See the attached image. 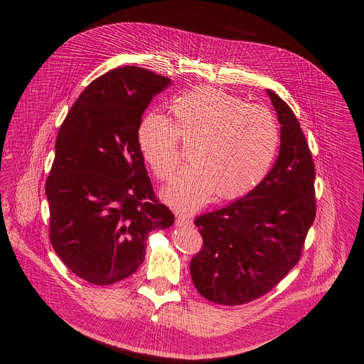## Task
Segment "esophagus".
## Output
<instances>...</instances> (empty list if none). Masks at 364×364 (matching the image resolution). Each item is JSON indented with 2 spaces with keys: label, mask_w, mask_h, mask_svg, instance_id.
<instances>
[{
  "label": "esophagus",
  "mask_w": 364,
  "mask_h": 364,
  "mask_svg": "<svg viewBox=\"0 0 364 364\" xmlns=\"http://www.w3.org/2000/svg\"><path fill=\"white\" fill-rule=\"evenodd\" d=\"M176 224L178 225V227H190L193 224V221L190 220V218H187V217H178L177 220H176Z\"/></svg>",
  "instance_id": "34e87169"
}]
</instances>
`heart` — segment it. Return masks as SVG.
<instances>
[{"label":"heart","instance_id":"obj_1","mask_svg":"<svg viewBox=\"0 0 364 364\" xmlns=\"http://www.w3.org/2000/svg\"><path fill=\"white\" fill-rule=\"evenodd\" d=\"M169 113L171 122L156 113L141 118L137 146L161 181L180 165V141L190 146V166L162 192L176 211H196L213 196L221 202L245 198L269 174L280 144V128L269 109L200 85L177 95Z\"/></svg>","mask_w":364,"mask_h":364}]
</instances>
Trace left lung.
I'll return each instance as SVG.
<instances>
[{"instance_id": "obj_1", "label": "left lung", "mask_w": 364, "mask_h": 364, "mask_svg": "<svg viewBox=\"0 0 364 364\" xmlns=\"http://www.w3.org/2000/svg\"><path fill=\"white\" fill-rule=\"evenodd\" d=\"M277 112L280 151L250 195L195 220L200 251L190 261L198 292L221 305L261 298L298 264L316 218V169L292 109L267 90Z\"/></svg>"}]
</instances>
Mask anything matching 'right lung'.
I'll list each match as a JSON object with an SVG mask.
<instances>
[{"label": "right lung", "mask_w": 364, "mask_h": 364, "mask_svg": "<svg viewBox=\"0 0 364 364\" xmlns=\"http://www.w3.org/2000/svg\"><path fill=\"white\" fill-rule=\"evenodd\" d=\"M169 84L143 68L113 69L81 92L57 134L46 183L50 242L88 283L113 284L136 273L149 233L174 224L137 146L144 110Z\"/></svg>", "instance_id": "1"}]
</instances>
